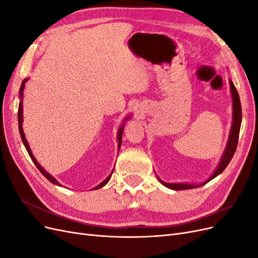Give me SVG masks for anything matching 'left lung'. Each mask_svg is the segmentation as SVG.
Masks as SVG:
<instances>
[{
	"instance_id": "8db88e82",
	"label": "left lung",
	"mask_w": 258,
	"mask_h": 258,
	"mask_svg": "<svg viewBox=\"0 0 258 258\" xmlns=\"http://www.w3.org/2000/svg\"><path fill=\"white\" fill-rule=\"evenodd\" d=\"M230 90H231V95H232V106H233V122H232V127H231V132L229 136L228 140V144L227 147H226V151L224 153L223 158L221 160L220 166L216 169L215 172L212 174L207 182L211 181V179L217 176L218 174H221L223 171L226 169V167L228 166V163L230 162L231 158L233 157V155L236 153L237 150V145H238V140H239V134H240V127H241V120H242V108H241V103H240V98H239V93L235 87V85L230 81ZM160 183L167 186L170 189H174V190H184V189H190V188H196L198 187L197 185H191V184H185V183H179V184H169L162 182L161 179H159ZM206 182V183H207ZM205 184V183H204Z\"/></svg>"
}]
</instances>
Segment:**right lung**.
<instances>
[{
	"label": "right lung",
	"instance_id": "obj_1",
	"mask_svg": "<svg viewBox=\"0 0 258 258\" xmlns=\"http://www.w3.org/2000/svg\"><path fill=\"white\" fill-rule=\"evenodd\" d=\"M28 80H25L22 82V84H21V87H20V97H21V101H20V103H19V106H18V124H19V132H20V137H21V140H22V142H23V144H25V146H26V148H27V152L29 153V155H30V157H31V159H32V161L34 162V165L36 166V168L41 171V173L48 179V181H50L51 183H53V184H56V185H59L60 186V184H59V182H57L56 179H54L51 175H49L47 172H46V171L38 165V162L36 161V159L34 158V156L32 155V153H31V150H30V147H29V144H28V142H27V140H26V138H25V134H23V130H22V127H21V124H22V91H23V88H25V84H26V82H27ZM122 130H123V127H121L120 128V130H119V132H118V148L120 147V145H121V137H122ZM113 173V172H112ZM112 173L108 175V177L105 179V181H103L102 183H101L100 185H98L97 187H96V189H98V188H101V187H103L108 181H110V178H111V176H112Z\"/></svg>",
	"mask_w": 258,
	"mask_h": 258
}]
</instances>
